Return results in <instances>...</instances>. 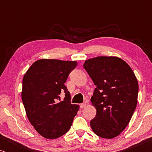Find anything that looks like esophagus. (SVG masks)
<instances>
[{"mask_svg": "<svg viewBox=\"0 0 152 152\" xmlns=\"http://www.w3.org/2000/svg\"><path fill=\"white\" fill-rule=\"evenodd\" d=\"M86 103H82V104H80L81 109H84V108L86 107Z\"/></svg>", "mask_w": 152, "mask_h": 152, "instance_id": "34e87169", "label": "esophagus"}]
</instances>
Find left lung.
Segmentation results:
<instances>
[{
  "label": "left lung",
  "instance_id": "obj_1",
  "mask_svg": "<svg viewBox=\"0 0 152 152\" xmlns=\"http://www.w3.org/2000/svg\"><path fill=\"white\" fill-rule=\"evenodd\" d=\"M84 68L96 86L91 98L97 111L91 120V129L101 138H115L126 127L136 109V77L130 66L117 57L89 59Z\"/></svg>",
  "mask_w": 152,
  "mask_h": 152
}]
</instances>
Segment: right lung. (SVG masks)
<instances>
[{
    "label": "right lung",
    "instance_id": "add662e5",
    "mask_svg": "<svg viewBox=\"0 0 152 152\" xmlns=\"http://www.w3.org/2000/svg\"><path fill=\"white\" fill-rule=\"evenodd\" d=\"M77 65L75 61L39 59L23 77L21 97L26 115L45 138L55 139L65 134L79 111L80 106L70 102V94L64 84ZM61 91L65 97L58 103Z\"/></svg>",
    "mask_w": 152,
    "mask_h": 152
}]
</instances>
